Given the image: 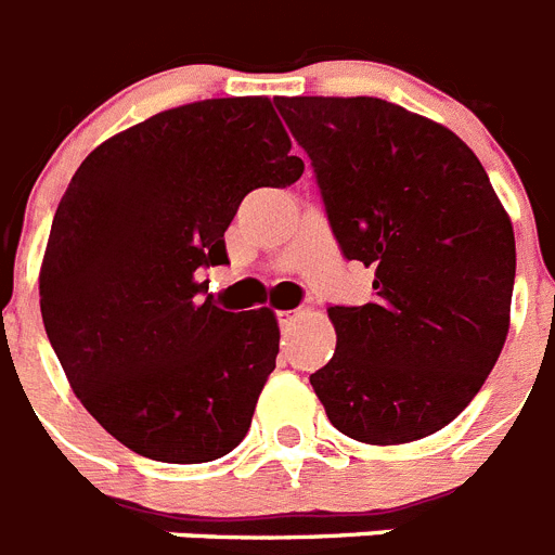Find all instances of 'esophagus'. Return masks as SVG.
Instances as JSON below:
<instances>
[{
	"instance_id": "obj_1",
	"label": "esophagus",
	"mask_w": 555,
	"mask_h": 555,
	"mask_svg": "<svg viewBox=\"0 0 555 555\" xmlns=\"http://www.w3.org/2000/svg\"><path fill=\"white\" fill-rule=\"evenodd\" d=\"M300 314H304V311H300V309H286V311H278V323H281V326L286 328V326H292V323H295V320L300 318Z\"/></svg>"
}]
</instances>
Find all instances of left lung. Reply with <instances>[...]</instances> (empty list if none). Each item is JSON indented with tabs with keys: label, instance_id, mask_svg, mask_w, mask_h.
Listing matches in <instances>:
<instances>
[{
	"label": "left lung",
	"instance_id": "8db88e82",
	"mask_svg": "<svg viewBox=\"0 0 555 555\" xmlns=\"http://www.w3.org/2000/svg\"><path fill=\"white\" fill-rule=\"evenodd\" d=\"M374 300L332 306L334 357L311 388L340 434L402 446L446 428L482 388L511 326L516 241L465 141L383 99H278Z\"/></svg>",
	"mask_w": 555,
	"mask_h": 555
}]
</instances>
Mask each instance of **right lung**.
I'll list each match as a JSON object with an SVG mask.
<instances>
[{
  "label": "right lung",
  "mask_w": 555,
  "mask_h": 555,
  "mask_svg": "<svg viewBox=\"0 0 555 555\" xmlns=\"http://www.w3.org/2000/svg\"><path fill=\"white\" fill-rule=\"evenodd\" d=\"M263 95L164 109L76 169L39 272L41 320L73 391L104 431L155 462H212L246 437L274 371L272 309L229 311L201 269L258 186L304 162Z\"/></svg>",
  "instance_id": "obj_1"
}]
</instances>
